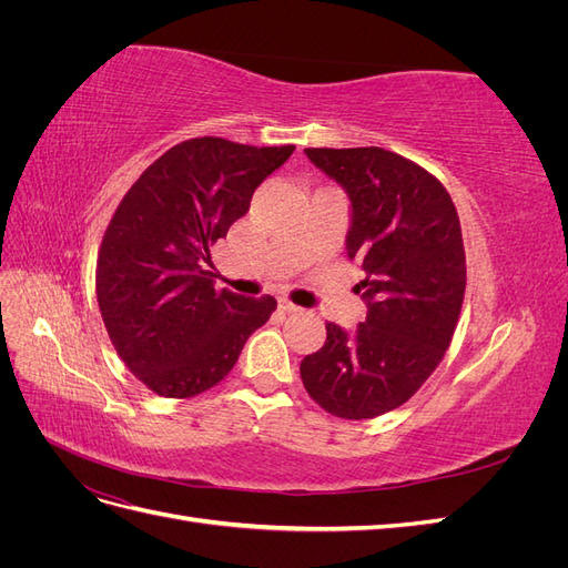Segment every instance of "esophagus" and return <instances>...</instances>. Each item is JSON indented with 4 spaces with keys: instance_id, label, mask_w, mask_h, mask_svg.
Segmentation results:
<instances>
[{
    "instance_id": "obj_1",
    "label": "esophagus",
    "mask_w": 568,
    "mask_h": 568,
    "mask_svg": "<svg viewBox=\"0 0 568 568\" xmlns=\"http://www.w3.org/2000/svg\"><path fill=\"white\" fill-rule=\"evenodd\" d=\"M280 311H282V313H298L301 307H298L296 303H291V301L284 298V301H280Z\"/></svg>"
}]
</instances>
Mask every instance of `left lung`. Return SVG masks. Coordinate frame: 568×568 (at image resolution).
I'll return each instance as SVG.
<instances>
[{"label": "left lung", "mask_w": 568, "mask_h": 568, "mask_svg": "<svg viewBox=\"0 0 568 568\" xmlns=\"http://www.w3.org/2000/svg\"><path fill=\"white\" fill-rule=\"evenodd\" d=\"M348 192V257L365 270L367 320L357 332L326 324L305 355L307 395L338 419H374L400 407L440 365L457 329L467 255L457 209L436 175L379 146L305 149Z\"/></svg>", "instance_id": "1"}]
</instances>
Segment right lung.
<instances>
[{
  "mask_svg": "<svg viewBox=\"0 0 568 568\" xmlns=\"http://www.w3.org/2000/svg\"><path fill=\"white\" fill-rule=\"evenodd\" d=\"M294 149L194 136L118 203L97 255V301L115 353L149 390L184 400L217 386L277 311L272 296L215 288L203 263Z\"/></svg>",
  "mask_w": 568,
  "mask_h": 568,
  "instance_id": "add662e5",
  "label": "right lung"
}]
</instances>
